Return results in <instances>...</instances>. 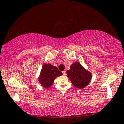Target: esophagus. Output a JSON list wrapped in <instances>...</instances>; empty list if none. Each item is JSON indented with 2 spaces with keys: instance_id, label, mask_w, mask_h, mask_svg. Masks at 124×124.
<instances>
[{
  "instance_id": "esophagus-1",
  "label": "esophagus",
  "mask_w": 124,
  "mask_h": 124,
  "mask_svg": "<svg viewBox=\"0 0 124 124\" xmlns=\"http://www.w3.org/2000/svg\"><path fill=\"white\" fill-rule=\"evenodd\" d=\"M62 74H63V75L64 76H65L66 75V71H62Z\"/></svg>"
}]
</instances>
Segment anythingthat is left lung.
<instances>
[{
  "label": "left lung",
  "mask_w": 124,
  "mask_h": 124,
  "mask_svg": "<svg viewBox=\"0 0 124 124\" xmlns=\"http://www.w3.org/2000/svg\"><path fill=\"white\" fill-rule=\"evenodd\" d=\"M66 73L73 85L79 89L86 86L92 78V73L78 62L73 63L70 66V69L66 71Z\"/></svg>",
  "instance_id": "8db88e82"
}]
</instances>
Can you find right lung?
Returning a JSON list of instances; mask_svg holds the SVG:
<instances>
[{
  "instance_id": "1",
  "label": "right lung",
  "mask_w": 124,
  "mask_h": 124,
  "mask_svg": "<svg viewBox=\"0 0 124 124\" xmlns=\"http://www.w3.org/2000/svg\"><path fill=\"white\" fill-rule=\"evenodd\" d=\"M61 75L62 73L57 67L50 63H44L38 78V81L41 86L48 89L53 84L55 78Z\"/></svg>"
}]
</instances>
